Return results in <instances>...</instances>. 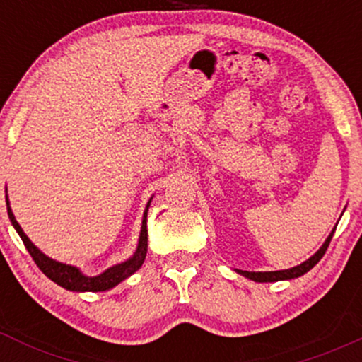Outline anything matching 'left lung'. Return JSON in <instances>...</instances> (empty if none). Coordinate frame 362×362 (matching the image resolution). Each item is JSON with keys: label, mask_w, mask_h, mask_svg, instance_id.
Instances as JSON below:
<instances>
[{"label": "left lung", "mask_w": 362, "mask_h": 362, "mask_svg": "<svg viewBox=\"0 0 362 362\" xmlns=\"http://www.w3.org/2000/svg\"><path fill=\"white\" fill-rule=\"evenodd\" d=\"M335 231V230H334ZM334 231H332L330 235H328V238L325 240V243L320 247V250L315 253V255H311L308 260H305L303 264L296 265V267L293 269H286V271H274V272H248V271H236L238 274H242V276L248 277V279L255 281V282H276V281H286V279H294V277H300L303 274H306L311 269L315 267V265L318 264L320 259H322L323 255H325L328 245H330V240L332 236H334Z\"/></svg>", "instance_id": "obj_1"}]
</instances>
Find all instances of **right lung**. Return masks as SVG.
Listing matches in <instances>:
<instances>
[{
    "label": "right lung",
    "mask_w": 362,
    "mask_h": 362,
    "mask_svg": "<svg viewBox=\"0 0 362 362\" xmlns=\"http://www.w3.org/2000/svg\"><path fill=\"white\" fill-rule=\"evenodd\" d=\"M149 202L146 209H144L143 226H141L139 242H138V248H136L134 255H132L129 260L122 262V264H117L114 265V267L107 269V271L102 272L100 276L90 277V276H85V274H83L78 267H73V265H66V264H61V262L49 259L45 253L40 252L39 248L30 242V238L23 233L22 226L16 223L15 216L11 213L10 201H8V195H6V209H8V216H10V221L15 226L16 233H18L20 238H22L25 248H27L28 253L32 255V259H34L37 267H39L40 271L49 277V279L56 282V284H59L61 288L69 289V291H78V293H83V291H93V293H97V291L112 289L114 286H117L119 282H122L124 279H127L129 276H132V274L143 265L144 259H146V252H148L146 218H148Z\"/></svg>",
    "instance_id": "right-lung-1"
}]
</instances>
